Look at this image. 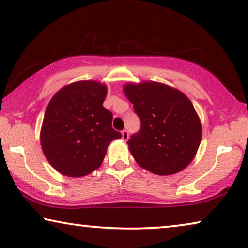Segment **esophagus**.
<instances>
[{
	"mask_svg": "<svg viewBox=\"0 0 248 248\" xmlns=\"http://www.w3.org/2000/svg\"><path fill=\"white\" fill-rule=\"evenodd\" d=\"M130 135H128V132L126 130H123L122 131V139H123L124 141H127V139Z\"/></svg>",
	"mask_w": 248,
	"mask_h": 248,
	"instance_id": "34e87169",
	"label": "esophagus"
}]
</instances>
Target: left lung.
<instances>
[{
    "label": "left lung",
    "mask_w": 248,
    "mask_h": 248,
    "mask_svg": "<svg viewBox=\"0 0 248 248\" xmlns=\"http://www.w3.org/2000/svg\"><path fill=\"white\" fill-rule=\"evenodd\" d=\"M124 93L141 121L127 144L135 161L155 175L187 167L201 143L202 126L193 104L177 89L159 82L128 83Z\"/></svg>",
    "instance_id": "obj_1"
}]
</instances>
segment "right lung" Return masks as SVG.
<instances>
[{"instance_id": "1", "label": "right lung", "mask_w": 248, "mask_h": 248, "mask_svg": "<svg viewBox=\"0 0 248 248\" xmlns=\"http://www.w3.org/2000/svg\"><path fill=\"white\" fill-rule=\"evenodd\" d=\"M107 88L78 81L54 94L44 116L40 143L47 160L61 174L82 177L103 162L107 147L122 134L111 127L113 114L103 106Z\"/></svg>"}]
</instances>
